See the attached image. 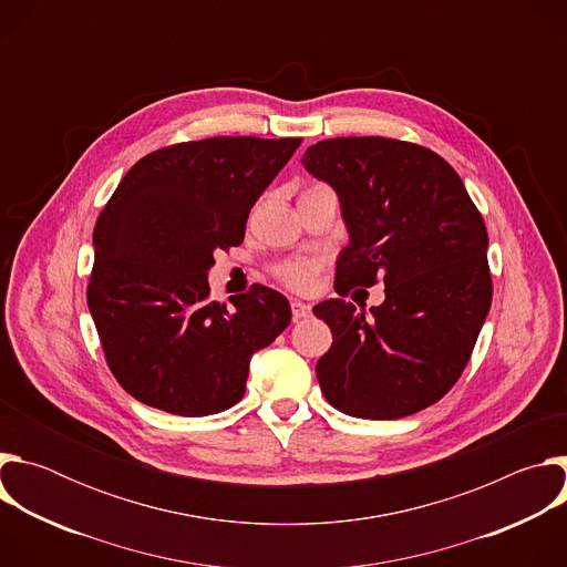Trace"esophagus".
I'll return each instance as SVG.
<instances>
[{"instance_id": "34e87169", "label": "esophagus", "mask_w": 567, "mask_h": 567, "mask_svg": "<svg viewBox=\"0 0 567 567\" xmlns=\"http://www.w3.org/2000/svg\"><path fill=\"white\" fill-rule=\"evenodd\" d=\"M309 313H311V307H309L307 302H302V300H291V318H293V322L307 318Z\"/></svg>"}]
</instances>
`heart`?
Here are the masks:
<instances>
[{
	"instance_id": "1",
	"label": "heart",
	"mask_w": 567,
	"mask_h": 567,
	"mask_svg": "<svg viewBox=\"0 0 567 567\" xmlns=\"http://www.w3.org/2000/svg\"><path fill=\"white\" fill-rule=\"evenodd\" d=\"M322 262L318 258H291L280 262L274 274L280 282H285L293 291H309L313 289L320 276Z\"/></svg>"
}]
</instances>
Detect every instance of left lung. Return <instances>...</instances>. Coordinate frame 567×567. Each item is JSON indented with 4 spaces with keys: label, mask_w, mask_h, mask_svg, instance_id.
Returning a JSON list of instances; mask_svg holds the SVG:
<instances>
[{
    "label": "left lung",
    "mask_w": 567,
    "mask_h": 567,
    "mask_svg": "<svg viewBox=\"0 0 567 567\" xmlns=\"http://www.w3.org/2000/svg\"><path fill=\"white\" fill-rule=\"evenodd\" d=\"M302 166L337 190L350 230L337 293L385 285L372 316L341 298L313 307L334 337L316 363L320 390L361 420L420 413L455 385L489 313L487 226L460 175L417 143L326 138Z\"/></svg>",
    "instance_id": "obj_1"
}]
</instances>
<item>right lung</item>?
<instances>
[{
  "label": "right lung",
  "instance_id": "add662e5",
  "mask_svg": "<svg viewBox=\"0 0 567 567\" xmlns=\"http://www.w3.org/2000/svg\"><path fill=\"white\" fill-rule=\"evenodd\" d=\"M302 138L213 136L138 158L94 228L87 305L116 381L184 417L245 396L249 361L289 326L282 293L210 300L217 249L239 247L251 206Z\"/></svg>",
  "mask_w": 567,
  "mask_h": 567
}]
</instances>
